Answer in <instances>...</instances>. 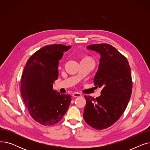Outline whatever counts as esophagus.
<instances>
[{
    "mask_svg": "<svg viewBox=\"0 0 150 150\" xmlns=\"http://www.w3.org/2000/svg\"><path fill=\"white\" fill-rule=\"evenodd\" d=\"M72 96L74 97H81V94L78 92H75L72 94Z\"/></svg>",
    "mask_w": 150,
    "mask_h": 150,
    "instance_id": "34e87169",
    "label": "esophagus"
}]
</instances>
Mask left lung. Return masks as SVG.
I'll use <instances>...</instances> for the list:
<instances>
[{"mask_svg":"<svg viewBox=\"0 0 150 150\" xmlns=\"http://www.w3.org/2000/svg\"><path fill=\"white\" fill-rule=\"evenodd\" d=\"M87 49L100 55L93 83L102 91L96 99L84 96L83 117L91 127L101 130L112 126L127 107L132 88L131 68L127 58L111 45L96 44Z\"/></svg>","mask_w":150,"mask_h":150,"instance_id":"1","label":"left lung"}]
</instances>
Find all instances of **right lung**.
I'll return each instance as SVG.
<instances>
[{"mask_svg":"<svg viewBox=\"0 0 150 150\" xmlns=\"http://www.w3.org/2000/svg\"><path fill=\"white\" fill-rule=\"evenodd\" d=\"M71 46L53 44L36 52L27 62L21 77V92L33 119L44 126L59 122L66 113L71 96L53 89L58 77L59 61Z\"/></svg>","mask_w":150,"mask_h":150,"instance_id":"right-lung-1","label":"right lung"}]
</instances>
